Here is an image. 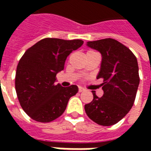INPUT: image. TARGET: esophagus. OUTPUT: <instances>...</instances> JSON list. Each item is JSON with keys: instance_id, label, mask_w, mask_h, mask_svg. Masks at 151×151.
I'll return each mask as SVG.
<instances>
[{"instance_id": "34e87169", "label": "esophagus", "mask_w": 151, "mask_h": 151, "mask_svg": "<svg viewBox=\"0 0 151 151\" xmlns=\"http://www.w3.org/2000/svg\"><path fill=\"white\" fill-rule=\"evenodd\" d=\"M85 91L86 90H85L83 87H79V92H83Z\"/></svg>"}]
</instances>
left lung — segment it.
Instances as JSON below:
<instances>
[{"label": "left lung", "instance_id": "8db88e82", "mask_svg": "<svg viewBox=\"0 0 151 151\" xmlns=\"http://www.w3.org/2000/svg\"><path fill=\"white\" fill-rule=\"evenodd\" d=\"M86 46L101 55V68L96 78H101V97L92 91L93 100L85 105L87 116L97 124L111 126L129 112L139 84L136 57L129 49L113 38L89 41Z\"/></svg>", "mask_w": 151, "mask_h": 151}]
</instances>
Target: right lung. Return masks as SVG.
<instances>
[{"label":"right lung","mask_w":151,"mask_h":151,"mask_svg":"<svg viewBox=\"0 0 151 151\" xmlns=\"http://www.w3.org/2000/svg\"><path fill=\"white\" fill-rule=\"evenodd\" d=\"M81 39L44 38L29 48L17 67L15 87L24 112L33 120L49 123L61 116L78 86L56 84V75L64 70L66 58L79 49Z\"/></svg>","instance_id":"add662e5"}]
</instances>
